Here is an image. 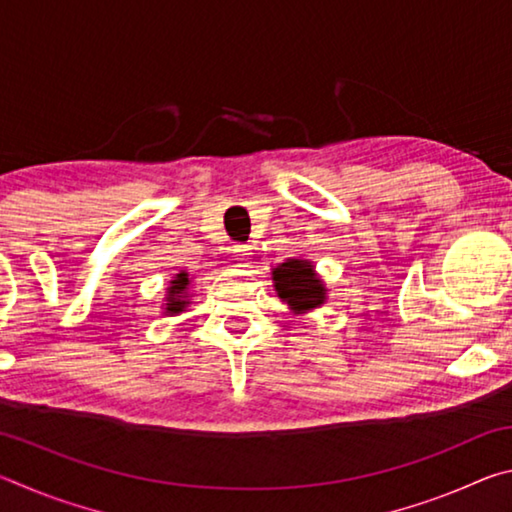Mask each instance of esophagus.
Here are the masks:
<instances>
[{
  "label": "esophagus",
  "instance_id": "esophagus-1",
  "mask_svg": "<svg viewBox=\"0 0 512 512\" xmlns=\"http://www.w3.org/2000/svg\"><path fill=\"white\" fill-rule=\"evenodd\" d=\"M253 259V248L250 246H235V262L239 266H248Z\"/></svg>",
  "mask_w": 512,
  "mask_h": 512
}]
</instances>
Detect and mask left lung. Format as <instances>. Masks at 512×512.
Listing matches in <instances>:
<instances>
[{
    "instance_id": "1",
    "label": "left lung",
    "mask_w": 512,
    "mask_h": 512,
    "mask_svg": "<svg viewBox=\"0 0 512 512\" xmlns=\"http://www.w3.org/2000/svg\"><path fill=\"white\" fill-rule=\"evenodd\" d=\"M273 287L282 302L296 311L305 314L325 302V284L314 271V264L307 259H289V262L273 268Z\"/></svg>"
}]
</instances>
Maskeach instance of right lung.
Instances as JSON below:
<instances>
[{
	"label": "right lung",
	"mask_w": 512,
	"mask_h": 512,
	"mask_svg": "<svg viewBox=\"0 0 512 512\" xmlns=\"http://www.w3.org/2000/svg\"><path fill=\"white\" fill-rule=\"evenodd\" d=\"M189 275L183 271L176 275V280H171L167 289V307H164V314H180L189 305Z\"/></svg>",
	"instance_id": "add662e5"
}]
</instances>
